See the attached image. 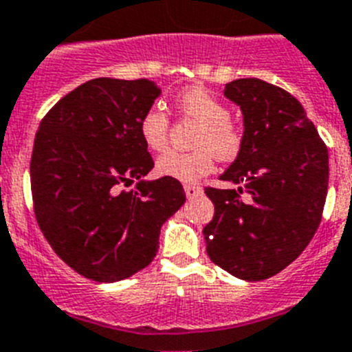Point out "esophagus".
Instances as JSON below:
<instances>
[{
	"label": "esophagus",
	"instance_id": "obj_1",
	"mask_svg": "<svg viewBox=\"0 0 352 352\" xmlns=\"http://www.w3.org/2000/svg\"><path fill=\"white\" fill-rule=\"evenodd\" d=\"M203 192L201 187H197V185H185V194H187L188 199H192V197L199 196Z\"/></svg>",
	"mask_w": 352,
	"mask_h": 352
}]
</instances>
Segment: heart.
Wrapping results in <instances>:
<instances>
[{"label":"heart","mask_w":352,"mask_h":352,"mask_svg":"<svg viewBox=\"0 0 352 352\" xmlns=\"http://www.w3.org/2000/svg\"><path fill=\"white\" fill-rule=\"evenodd\" d=\"M178 111L182 117L199 122L188 153L169 151L156 162V173L182 183H196L214 169V156L230 162L239 156L245 144V131L228 117V107L205 88H188L179 93ZM138 133L145 147L164 151L169 142V117L160 107H149L138 122Z\"/></svg>","instance_id":"1"}]
</instances>
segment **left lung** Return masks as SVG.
<instances>
[{
    "instance_id": "obj_1",
    "label": "left lung",
    "mask_w": 352,
    "mask_h": 352,
    "mask_svg": "<svg viewBox=\"0 0 352 352\" xmlns=\"http://www.w3.org/2000/svg\"><path fill=\"white\" fill-rule=\"evenodd\" d=\"M245 122V144L219 176L234 188H205L214 217L205 228L210 261L243 280H264L304 252L320 225L329 155L297 98L261 78L225 86Z\"/></svg>"
}]
</instances>
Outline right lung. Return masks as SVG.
Segmentation results:
<instances>
[{
	"label": "right lung",
	"instance_id": "right-lung-1",
	"mask_svg": "<svg viewBox=\"0 0 352 352\" xmlns=\"http://www.w3.org/2000/svg\"><path fill=\"white\" fill-rule=\"evenodd\" d=\"M162 89L100 77L46 113L30 160L34 212L60 259L97 283H117L155 259L160 228L185 203L173 178L145 182L155 162L138 122ZM135 179L136 191H124Z\"/></svg>",
	"mask_w": 352,
	"mask_h": 352
}]
</instances>
